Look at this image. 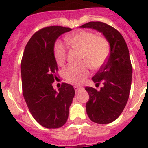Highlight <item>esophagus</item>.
<instances>
[{
	"label": "esophagus",
	"mask_w": 148,
	"mask_h": 148,
	"mask_svg": "<svg viewBox=\"0 0 148 148\" xmlns=\"http://www.w3.org/2000/svg\"><path fill=\"white\" fill-rule=\"evenodd\" d=\"M74 88H75V92H79L80 90H82L83 87H81V86H78V85H75V86H74Z\"/></svg>",
	"instance_id": "esophagus-1"
}]
</instances>
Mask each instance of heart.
Returning <instances> with one entry per match:
<instances>
[{"label": "heart", "mask_w": 148, "mask_h": 148, "mask_svg": "<svg viewBox=\"0 0 148 148\" xmlns=\"http://www.w3.org/2000/svg\"><path fill=\"white\" fill-rule=\"evenodd\" d=\"M66 42L69 47L81 52L82 61H86L92 69L101 66L109 53V45L106 39L86 31H80L66 37ZM55 60L62 65L66 58V50L60 41L56 43L53 50ZM86 63L79 65H69L63 70V76L68 82L79 85L85 81L88 75Z\"/></svg>", "instance_id": "b5f03b06"}]
</instances>
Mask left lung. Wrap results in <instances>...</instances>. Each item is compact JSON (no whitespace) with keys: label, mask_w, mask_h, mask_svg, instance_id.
Listing matches in <instances>:
<instances>
[{"label":"left lung","mask_w":148,"mask_h":148,"mask_svg":"<svg viewBox=\"0 0 148 148\" xmlns=\"http://www.w3.org/2000/svg\"><path fill=\"white\" fill-rule=\"evenodd\" d=\"M80 28H88L102 33L110 47V52L92 80L96 85L103 82L100 91L85 87L89 95L86 112L92 122L107 124L119 116L129 97L132 67L128 46L116 29L101 22H89Z\"/></svg>","instance_id":"8db88e82"}]
</instances>
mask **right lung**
<instances>
[{"label": "right lung", "mask_w": 148, "mask_h": 148, "mask_svg": "<svg viewBox=\"0 0 148 148\" xmlns=\"http://www.w3.org/2000/svg\"><path fill=\"white\" fill-rule=\"evenodd\" d=\"M72 29L49 26L36 32L24 50L21 62L23 92L30 113L41 125L57 129L66 123L75 95L74 88L63 83L57 91L52 86L57 63L53 50L59 36Z\"/></svg>", "instance_id": "obj_1"}]
</instances>
